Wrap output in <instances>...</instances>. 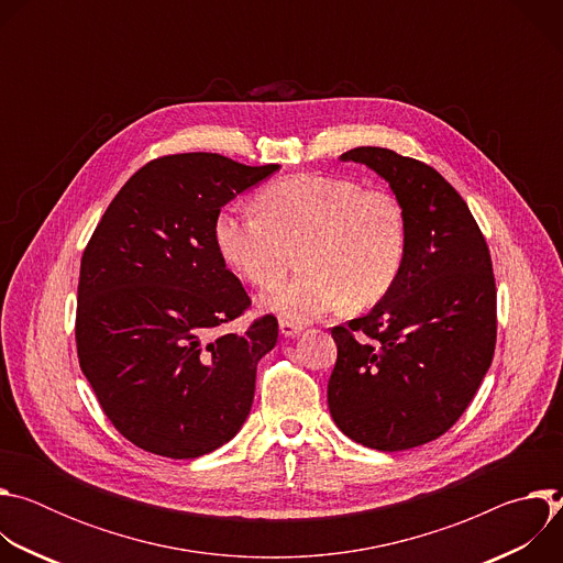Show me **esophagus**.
<instances>
[{
    "label": "esophagus",
    "mask_w": 563,
    "mask_h": 563,
    "mask_svg": "<svg viewBox=\"0 0 563 563\" xmlns=\"http://www.w3.org/2000/svg\"><path fill=\"white\" fill-rule=\"evenodd\" d=\"M300 332H302V325H300V323H291V320H280V334H283V336L291 339V336H296V334H300Z\"/></svg>",
    "instance_id": "obj_1"
}]
</instances>
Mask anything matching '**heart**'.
Listing matches in <instances>:
<instances>
[{
	"label": "heart",
	"mask_w": 563,
	"mask_h": 563,
	"mask_svg": "<svg viewBox=\"0 0 563 563\" xmlns=\"http://www.w3.org/2000/svg\"><path fill=\"white\" fill-rule=\"evenodd\" d=\"M258 209H222L213 243L222 261L256 287H271L301 250L306 272L261 302L291 323L383 300L404 269L406 211L383 189L358 180L298 174L267 185Z\"/></svg>",
	"instance_id": "1"
}]
</instances>
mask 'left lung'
Returning <instances> with one entry per match:
<instances>
[{"label":"left lung","instance_id":"obj_1","mask_svg":"<svg viewBox=\"0 0 563 563\" xmlns=\"http://www.w3.org/2000/svg\"><path fill=\"white\" fill-rule=\"evenodd\" d=\"M341 159L385 178L406 211L408 252L389 294L332 328L334 423L352 441L398 452L445 434L470 406L497 343L490 250L456 189L421 159L356 146Z\"/></svg>","mask_w":563,"mask_h":563}]
</instances>
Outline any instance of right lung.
<instances>
[{"label": "right lung", "instance_id": "right-lung-1", "mask_svg": "<svg viewBox=\"0 0 563 563\" xmlns=\"http://www.w3.org/2000/svg\"><path fill=\"white\" fill-rule=\"evenodd\" d=\"M278 165L218 153L163 155L137 169L98 222L79 265L77 358L115 430L169 459L213 452L243 428L278 320L222 325L252 298L213 243V222Z\"/></svg>", "mask_w": 563, "mask_h": 563}]
</instances>
